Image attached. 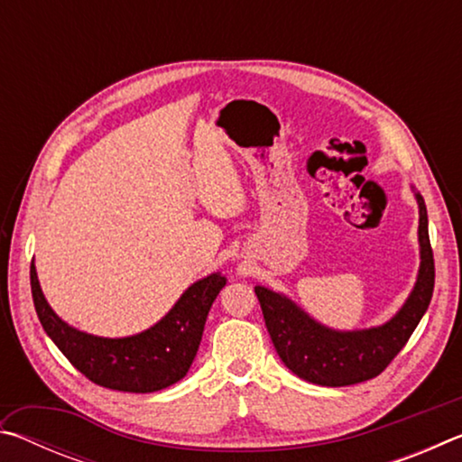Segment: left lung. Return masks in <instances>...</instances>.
<instances>
[{"label":"left lung","instance_id":"obj_1","mask_svg":"<svg viewBox=\"0 0 462 462\" xmlns=\"http://www.w3.org/2000/svg\"><path fill=\"white\" fill-rule=\"evenodd\" d=\"M420 206V273L405 306L387 324L371 330L336 332L318 324L291 300L271 289L254 287L264 324L281 361L300 379L324 387H344L369 381L387 369L416 330L434 291V254L428 236L426 203Z\"/></svg>","mask_w":462,"mask_h":462}]
</instances>
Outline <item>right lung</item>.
Returning <instances> with one entry per match:
<instances>
[{
  "label": "right lung",
  "mask_w": 462,
  "mask_h": 462,
  "mask_svg": "<svg viewBox=\"0 0 462 462\" xmlns=\"http://www.w3.org/2000/svg\"><path fill=\"white\" fill-rule=\"evenodd\" d=\"M30 285L44 332L77 371L101 387L152 393L173 385L189 371L208 311L226 279L214 273L193 283L159 324L128 338H99L62 322L44 300L34 261L30 264Z\"/></svg>",
  "instance_id": "obj_1"
}]
</instances>
